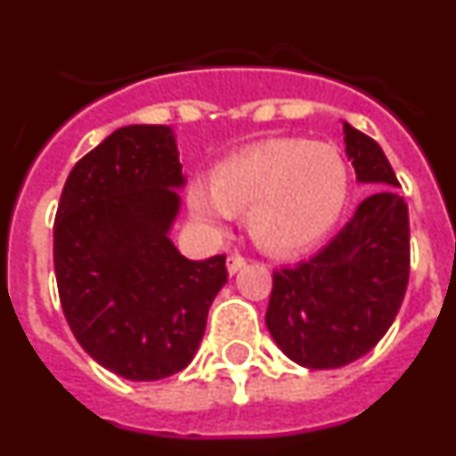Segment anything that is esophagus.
Instances as JSON below:
<instances>
[{
    "label": "esophagus",
    "mask_w": 456,
    "mask_h": 456,
    "mask_svg": "<svg viewBox=\"0 0 456 456\" xmlns=\"http://www.w3.org/2000/svg\"><path fill=\"white\" fill-rule=\"evenodd\" d=\"M241 267H247V257L240 256V253H232V256H228V272L237 273Z\"/></svg>",
    "instance_id": "34e87169"
}]
</instances>
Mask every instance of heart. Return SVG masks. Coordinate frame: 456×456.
Wrapping results in <instances>:
<instances>
[{"label": "heart", "mask_w": 456, "mask_h": 456, "mask_svg": "<svg viewBox=\"0 0 456 456\" xmlns=\"http://www.w3.org/2000/svg\"><path fill=\"white\" fill-rule=\"evenodd\" d=\"M212 189L193 183V219L219 228L228 215L246 212L248 231L273 253L304 251L340 219L349 171L340 152L305 139H265L219 162Z\"/></svg>", "instance_id": "1"}]
</instances>
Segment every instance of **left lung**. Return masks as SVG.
Wrapping results in <instances>:
<instances>
[{
	"label": "left lung",
	"instance_id": "left-lung-1",
	"mask_svg": "<svg viewBox=\"0 0 456 456\" xmlns=\"http://www.w3.org/2000/svg\"><path fill=\"white\" fill-rule=\"evenodd\" d=\"M345 143L358 183L400 187L377 141L345 123ZM409 269V208L395 189H381L358 205L320 253L273 272L265 315L269 333L304 368L352 363L395 322Z\"/></svg>",
	"mask_w": 456,
	"mask_h": 456
}]
</instances>
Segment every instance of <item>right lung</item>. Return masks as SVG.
I'll list each match as a JSON object with an SVG mask.
<instances>
[{
  "instance_id": "obj_1",
  "label": "right lung",
  "mask_w": 456,
  "mask_h": 456,
  "mask_svg": "<svg viewBox=\"0 0 456 456\" xmlns=\"http://www.w3.org/2000/svg\"><path fill=\"white\" fill-rule=\"evenodd\" d=\"M183 164L167 125H127L84 155L63 184L54 272L63 315L102 368L157 381L191 363L225 256L187 260L168 240Z\"/></svg>"
}]
</instances>
